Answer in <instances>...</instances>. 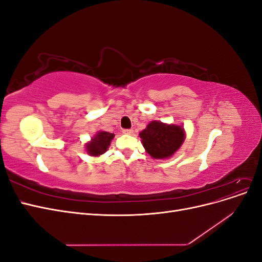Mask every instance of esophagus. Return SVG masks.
<instances>
[{
    "mask_svg": "<svg viewBox=\"0 0 262 262\" xmlns=\"http://www.w3.org/2000/svg\"><path fill=\"white\" fill-rule=\"evenodd\" d=\"M122 132H123L124 134H132V133H133V130H132V129H124V130H122Z\"/></svg>",
    "mask_w": 262,
    "mask_h": 262,
    "instance_id": "obj_1",
    "label": "esophagus"
}]
</instances>
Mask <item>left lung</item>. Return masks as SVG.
Listing matches in <instances>:
<instances>
[{
	"instance_id": "1",
	"label": "left lung",
	"mask_w": 262,
	"mask_h": 262,
	"mask_svg": "<svg viewBox=\"0 0 262 262\" xmlns=\"http://www.w3.org/2000/svg\"><path fill=\"white\" fill-rule=\"evenodd\" d=\"M139 136L150 157L154 160H167L181 147L186 139V131L182 125L154 120Z\"/></svg>"
}]
</instances>
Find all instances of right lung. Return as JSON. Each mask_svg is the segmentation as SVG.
I'll return each mask as SVG.
<instances>
[{
  "instance_id": "right-lung-1",
  "label": "right lung",
  "mask_w": 262,
  "mask_h": 262,
  "mask_svg": "<svg viewBox=\"0 0 262 262\" xmlns=\"http://www.w3.org/2000/svg\"><path fill=\"white\" fill-rule=\"evenodd\" d=\"M115 138L114 133L107 131H98L91 139V141L85 144L87 154L93 157H98L104 154L110 146V142Z\"/></svg>"
}]
</instances>
